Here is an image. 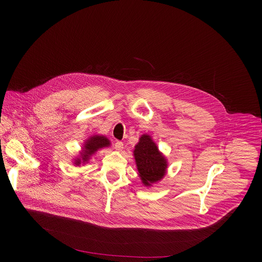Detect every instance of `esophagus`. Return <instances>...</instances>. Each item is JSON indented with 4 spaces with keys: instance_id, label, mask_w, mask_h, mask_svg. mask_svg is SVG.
Segmentation results:
<instances>
[{
    "instance_id": "1",
    "label": "esophagus",
    "mask_w": 262,
    "mask_h": 262,
    "mask_svg": "<svg viewBox=\"0 0 262 262\" xmlns=\"http://www.w3.org/2000/svg\"><path fill=\"white\" fill-rule=\"evenodd\" d=\"M114 148L116 149L117 151H121L122 149H123V143H122L121 141H117V142L115 143V145H114Z\"/></svg>"
}]
</instances>
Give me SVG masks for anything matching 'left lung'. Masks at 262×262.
<instances>
[{
  "label": "left lung",
  "mask_w": 262,
  "mask_h": 262,
  "mask_svg": "<svg viewBox=\"0 0 262 262\" xmlns=\"http://www.w3.org/2000/svg\"><path fill=\"white\" fill-rule=\"evenodd\" d=\"M138 175L145 186H151L161 181L168 168V160L148 134H143L134 149Z\"/></svg>",
  "instance_id": "obj_1"
}]
</instances>
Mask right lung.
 I'll use <instances>...</instances> for the list:
<instances>
[{
	"label": "right lung",
	"instance_id": "right-lung-1",
	"mask_svg": "<svg viewBox=\"0 0 262 262\" xmlns=\"http://www.w3.org/2000/svg\"><path fill=\"white\" fill-rule=\"evenodd\" d=\"M110 146L111 142L105 136L91 135L88 139L84 141L83 147L81 149V151L79 152V156L76 159H73V165L77 167L86 165L93 155H95L98 150H100V149Z\"/></svg>",
	"mask_w": 262,
	"mask_h": 262
}]
</instances>
